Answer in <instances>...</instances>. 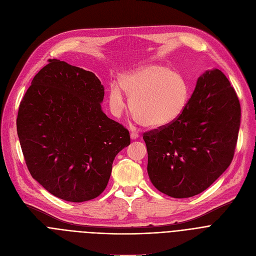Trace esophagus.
I'll list each match as a JSON object with an SVG mask.
<instances>
[{"label":"esophagus","instance_id":"esophagus-1","mask_svg":"<svg viewBox=\"0 0 256 256\" xmlns=\"http://www.w3.org/2000/svg\"><path fill=\"white\" fill-rule=\"evenodd\" d=\"M138 138H139V134L138 132H130V139L136 140V139H138Z\"/></svg>","mask_w":256,"mask_h":256}]
</instances>
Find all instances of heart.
<instances>
[{
  "label": "heart",
  "mask_w": 256,
  "mask_h": 256,
  "mask_svg": "<svg viewBox=\"0 0 256 256\" xmlns=\"http://www.w3.org/2000/svg\"><path fill=\"white\" fill-rule=\"evenodd\" d=\"M119 84L130 98V113L136 120L148 128H162L172 124L181 115L187 103L188 90L185 80L180 74L162 66H141L122 77ZM121 90L118 85L113 84L109 92V106L115 116H120L126 108Z\"/></svg>",
  "instance_id": "b5f03b06"
}]
</instances>
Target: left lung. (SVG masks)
Returning a JSON list of instances; mask_svg holds the SVG:
<instances>
[{
  "label": "left lung",
  "instance_id": "1",
  "mask_svg": "<svg viewBox=\"0 0 256 256\" xmlns=\"http://www.w3.org/2000/svg\"><path fill=\"white\" fill-rule=\"evenodd\" d=\"M240 122L228 79L218 69L206 71L176 120L143 134L152 184L176 198L206 190L230 164Z\"/></svg>",
  "mask_w": 256,
  "mask_h": 256
}]
</instances>
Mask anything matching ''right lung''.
<instances>
[{"label":"right lung","mask_w":256,"mask_h":256,"mask_svg":"<svg viewBox=\"0 0 256 256\" xmlns=\"http://www.w3.org/2000/svg\"><path fill=\"white\" fill-rule=\"evenodd\" d=\"M48 62L34 77L16 119L24 160L51 194L90 200L105 190L130 132L102 111L104 86L92 72Z\"/></svg>","instance_id":"obj_1"}]
</instances>
